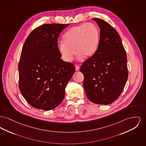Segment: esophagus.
<instances>
[{"label":"esophagus","mask_w":146,"mask_h":146,"mask_svg":"<svg viewBox=\"0 0 146 146\" xmlns=\"http://www.w3.org/2000/svg\"><path fill=\"white\" fill-rule=\"evenodd\" d=\"M75 67H76V71H78V70H79L80 67H79V66H78V65H76V66H75Z\"/></svg>","instance_id":"obj_1"}]
</instances>
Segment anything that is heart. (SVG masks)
Instances as JSON below:
<instances>
[{
    "instance_id": "heart-1",
    "label": "heart",
    "mask_w": 146,
    "mask_h": 146,
    "mask_svg": "<svg viewBox=\"0 0 146 146\" xmlns=\"http://www.w3.org/2000/svg\"><path fill=\"white\" fill-rule=\"evenodd\" d=\"M100 40V31L95 24L88 23L70 28L58 44L62 58L67 62L73 60L75 51L79 59L89 58L96 51Z\"/></svg>"
}]
</instances>
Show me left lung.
Returning <instances> with one entry per match:
<instances>
[{"instance_id": "8db88e82", "label": "left lung", "mask_w": 146, "mask_h": 146, "mask_svg": "<svg viewBox=\"0 0 146 146\" xmlns=\"http://www.w3.org/2000/svg\"><path fill=\"white\" fill-rule=\"evenodd\" d=\"M100 28V40L94 54L80 67L88 99L99 105L116 101L128 78L127 56L120 35L108 22L93 18Z\"/></svg>"}]
</instances>
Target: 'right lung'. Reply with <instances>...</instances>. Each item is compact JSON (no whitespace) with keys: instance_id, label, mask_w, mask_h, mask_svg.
I'll return each instance as SVG.
<instances>
[{"instance_id":"1","label":"right lung","mask_w":146,"mask_h":146,"mask_svg":"<svg viewBox=\"0 0 146 146\" xmlns=\"http://www.w3.org/2000/svg\"><path fill=\"white\" fill-rule=\"evenodd\" d=\"M69 24H46L35 28L22 48L19 86L31 106L50 110L64 99L65 88L75 72L72 63L60 59L58 38Z\"/></svg>"}]
</instances>
